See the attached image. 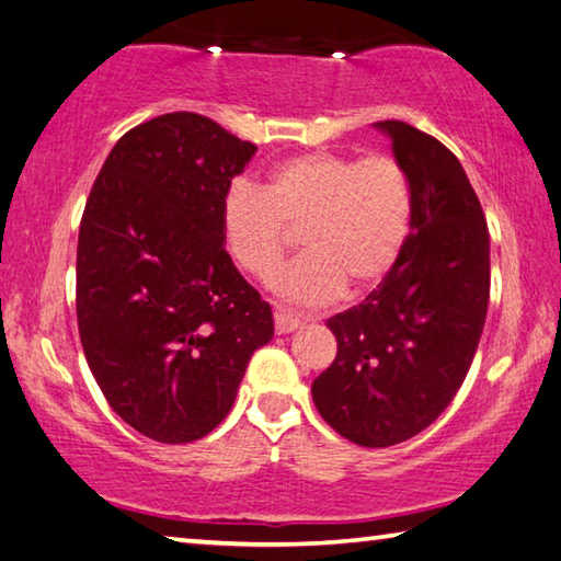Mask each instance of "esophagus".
I'll return each instance as SVG.
<instances>
[{"label": "esophagus", "mask_w": 561, "mask_h": 561, "mask_svg": "<svg viewBox=\"0 0 561 561\" xmlns=\"http://www.w3.org/2000/svg\"><path fill=\"white\" fill-rule=\"evenodd\" d=\"M299 327L301 321L297 317H291L289 311L274 309V329H277V334H291V331H297Z\"/></svg>", "instance_id": "34e87169"}]
</instances>
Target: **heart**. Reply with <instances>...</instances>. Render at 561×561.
Segmentation results:
<instances>
[{"mask_svg":"<svg viewBox=\"0 0 561 561\" xmlns=\"http://www.w3.org/2000/svg\"><path fill=\"white\" fill-rule=\"evenodd\" d=\"M411 205V180L393 156L311 150L274 165L260 190L234 180L220 203V234L237 267L270 279L287 254V227H299L307 252L277 287L301 307H324L346 284L366 291L391 272Z\"/></svg>","mask_w":561,"mask_h":561,"instance_id":"1","label":"heart"}]
</instances>
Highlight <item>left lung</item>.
Segmentation results:
<instances>
[{"mask_svg":"<svg viewBox=\"0 0 561 561\" xmlns=\"http://www.w3.org/2000/svg\"><path fill=\"white\" fill-rule=\"evenodd\" d=\"M411 180V234L386 279L327 327L339 351L311 383L324 421L366 448L413 438L462 386L485 327L490 234L448 148L403 121H381Z\"/></svg>","mask_w":561,"mask_h":561,"instance_id":"8db88e82","label":"left lung"}]
</instances>
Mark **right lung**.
I'll return each instance as SVG.
<instances>
[{
  "label": "right lung",
  "mask_w": 561,
  "mask_h": 561,
  "mask_svg": "<svg viewBox=\"0 0 561 561\" xmlns=\"http://www.w3.org/2000/svg\"><path fill=\"white\" fill-rule=\"evenodd\" d=\"M257 146L201 113L123 136L81 217L76 317L103 396L130 428L190 443L222 423L274 334L220 234V203Z\"/></svg>",
  "instance_id": "right-lung-1"
}]
</instances>
